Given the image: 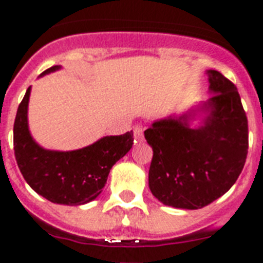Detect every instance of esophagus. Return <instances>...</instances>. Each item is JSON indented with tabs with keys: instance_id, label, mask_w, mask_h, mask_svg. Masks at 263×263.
<instances>
[{
	"instance_id": "obj_1",
	"label": "esophagus",
	"mask_w": 263,
	"mask_h": 263,
	"mask_svg": "<svg viewBox=\"0 0 263 263\" xmlns=\"http://www.w3.org/2000/svg\"><path fill=\"white\" fill-rule=\"evenodd\" d=\"M134 139H135V142H143L144 135H143V125L142 124H136L135 127H134Z\"/></svg>"
}]
</instances>
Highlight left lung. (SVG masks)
Segmentation results:
<instances>
[{
    "mask_svg": "<svg viewBox=\"0 0 263 263\" xmlns=\"http://www.w3.org/2000/svg\"><path fill=\"white\" fill-rule=\"evenodd\" d=\"M208 77L215 95L204 125L191 128L185 115L155 121L144 131L154 153L148 186L165 205H208L231 189L246 162L249 124L238 89L216 70Z\"/></svg>",
    "mask_w": 263,
    "mask_h": 263,
    "instance_id": "1",
    "label": "left lung"
}]
</instances>
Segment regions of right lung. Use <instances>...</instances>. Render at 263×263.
<instances>
[{
    "mask_svg": "<svg viewBox=\"0 0 263 263\" xmlns=\"http://www.w3.org/2000/svg\"><path fill=\"white\" fill-rule=\"evenodd\" d=\"M58 69L52 66L43 74ZM29 91L31 87L18 105L13 127L14 157L24 180L36 193L55 204L82 205L95 200L105 186L112 166L131 150L132 132L105 136L81 150H44L28 131Z\"/></svg>",
    "mask_w": 263,
    "mask_h": 263,
    "instance_id": "obj_1",
    "label": "right lung"
}]
</instances>
